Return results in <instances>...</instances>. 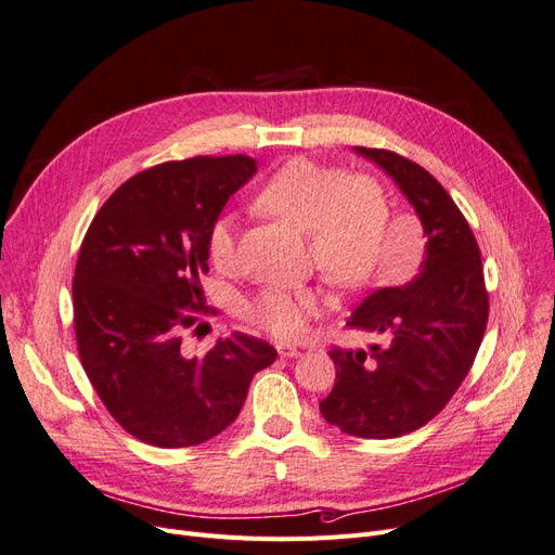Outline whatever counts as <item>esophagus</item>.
Segmentation results:
<instances>
[{
	"label": "esophagus",
	"instance_id": "esophagus-1",
	"mask_svg": "<svg viewBox=\"0 0 555 555\" xmlns=\"http://www.w3.org/2000/svg\"><path fill=\"white\" fill-rule=\"evenodd\" d=\"M276 351H279L281 358H297V356H301L299 348L293 346V344H276Z\"/></svg>",
	"mask_w": 555,
	"mask_h": 555
}]
</instances>
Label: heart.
I'll use <instances>...</instances> for the list:
<instances>
[{
  "label": "heart",
  "instance_id": "1",
  "mask_svg": "<svg viewBox=\"0 0 555 555\" xmlns=\"http://www.w3.org/2000/svg\"><path fill=\"white\" fill-rule=\"evenodd\" d=\"M258 209L310 233V251L322 274L344 287L360 289L385 274L383 241L389 229V197L371 175L295 157L283 164L256 195ZM207 254L218 270L236 258V220L218 216L207 233ZM322 310L310 287L270 285L245 304V319L274 337L295 339Z\"/></svg>",
  "mask_w": 555,
  "mask_h": 555
}]
</instances>
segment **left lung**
Masks as SVG:
<instances>
[{
	"instance_id": "left-lung-1",
	"label": "left lung",
	"mask_w": 555,
	"mask_h": 555,
	"mask_svg": "<svg viewBox=\"0 0 555 555\" xmlns=\"http://www.w3.org/2000/svg\"><path fill=\"white\" fill-rule=\"evenodd\" d=\"M410 199L425 231L421 272L369 295L348 326L385 344L335 346V387L322 416L360 439H396L429 423L468 375L488 324V293L475 233L454 199L416 162L356 145Z\"/></svg>"
}]
</instances>
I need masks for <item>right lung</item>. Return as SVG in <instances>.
Returning a JSON list of instances; mask_svg holds the SVG:
<instances>
[{"mask_svg": "<svg viewBox=\"0 0 555 555\" xmlns=\"http://www.w3.org/2000/svg\"><path fill=\"white\" fill-rule=\"evenodd\" d=\"M256 172L247 155L193 157L137 172L116 189L80 245L74 328L82 369L109 416L155 448L214 439L243 410L251 377L276 360L268 341L233 333L184 358V331L207 312V233Z\"/></svg>", "mask_w": 555, "mask_h": 555, "instance_id": "right-lung-1", "label": "right lung"}]
</instances>
